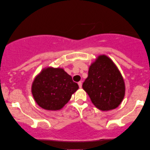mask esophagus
Returning <instances> with one entry per match:
<instances>
[{
    "label": "esophagus",
    "mask_w": 150,
    "mask_h": 150,
    "mask_svg": "<svg viewBox=\"0 0 150 150\" xmlns=\"http://www.w3.org/2000/svg\"><path fill=\"white\" fill-rule=\"evenodd\" d=\"M78 84H79V87H80V88H81V87H82V82H81V81H80V82H79V83H78Z\"/></svg>",
    "instance_id": "34e87169"
}]
</instances>
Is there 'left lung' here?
<instances>
[{
	"mask_svg": "<svg viewBox=\"0 0 150 150\" xmlns=\"http://www.w3.org/2000/svg\"><path fill=\"white\" fill-rule=\"evenodd\" d=\"M83 88L93 105L102 111L118 107L126 92L122 74L112 59L105 54L99 55L90 65Z\"/></svg>",
	"mask_w": 150,
	"mask_h": 150,
	"instance_id": "8db88e82",
	"label": "left lung"
}]
</instances>
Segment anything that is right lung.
Wrapping results in <instances>:
<instances>
[{
  "label": "right lung",
  "mask_w": 150,
  "mask_h": 150,
  "mask_svg": "<svg viewBox=\"0 0 150 150\" xmlns=\"http://www.w3.org/2000/svg\"><path fill=\"white\" fill-rule=\"evenodd\" d=\"M79 88L78 84L63 68L47 67L35 77L31 92L41 108L58 110L69 102Z\"/></svg>",
  "instance_id": "add662e5"
}]
</instances>
